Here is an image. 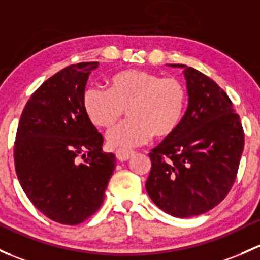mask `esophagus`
I'll list each match as a JSON object with an SVG mask.
<instances>
[{
  "label": "esophagus",
  "instance_id": "1",
  "mask_svg": "<svg viewBox=\"0 0 260 260\" xmlns=\"http://www.w3.org/2000/svg\"><path fill=\"white\" fill-rule=\"evenodd\" d=\"M133 155H135V152L133 151H125V149H118V151H116L117 159L121 160V162H125V160L131 159Z\"/></svg>",
  "mask_w": 260,
  "mask_h": 260
}]
</instances>
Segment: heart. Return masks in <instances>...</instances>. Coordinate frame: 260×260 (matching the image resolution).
<instances>
[{"label":"heart","instance_id":"1","mask_svg":"<svg viewBox=\"0 0 260 260\" xmlns=\"http://www.w3.org/2000/svg\"><path fill=\"white\" fill-rule=\"evenodd\" d=\"M187 91L179 80L143 70H127L111 80V91L88 87L82 97L84 113L95 127L111 128L125 111L131 119L107 133L112 148L128 149L173 135L182 122Z\"/></svg>","mask_w":260,"mask_h":260}]
</instances>
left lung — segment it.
I'll return each instance as SVG.
<instances>
[{"instance_id":"left-lung-1","label":"left lung","mask_w":260,"mask_h":260,"mask_svg":"<svg viewBox=\"0 0 260 260\" xmlns=\"http://www.w3.org/2000/svg\"><path fill=\"white\" fill-rule=\"evenodd\" d=\"M189 101L178 129L149 153L148 196L178 218L203 214L220 203L238 173L244 132L228 94L208 76L184 64Z\"/></svg>"}]
</instances>
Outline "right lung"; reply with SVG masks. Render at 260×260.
Instances as JSON below:
<instances>
[{"instance_id": "right-lung-1", "label": "right lung", "mask_w": 260, "mask_h": 260, "mask_svg": "<svg viewBox=\"0 0 260 260\" xmlns=\"http://www.w3.org/2000/svg\"><path fill=\"white\" fill-rule=\"evenodd\" d=\"M98 62L68 66L43 82L24 106L13 158L20 184L36 208L57 223L76 225L105 199L116 155L84 113V88Z\"/></svg>"}]
</instances>
